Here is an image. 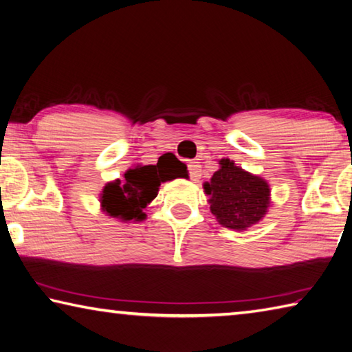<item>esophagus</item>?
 I'll return each mask as SVG.
<instances>
[{
	"instance_id": "obj_1",
	"label": "esophagus",
	"mask_w": 352,
	"mask_h": 352,
	"mask_svg": "<svg viewBox=\"0 0 352 352\" xmlns=\"http://www.w3.org/2000/svg\"><path fill=\"white\" fill-rule=\"evenodd\" d=\"M201 166L198 164V162H189V164H188V169H189V175H190V178H192V180L195 182L198 177H200V174H201Z\"/></svg>"
}]
</instances>
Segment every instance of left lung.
Wrapping results in <instances>:
<instances>
[{
    "instance_id": "obj_1",
    "label": "left lung",
    "mask_w": 352,
    "mask_h": 352,
    "mask_svg": "<svg viewBox=\"0 0 352 352\" xmlns=\"http://www.w3.org/2000/svg\"><path fill=\"white\" fill-rule=\"evenodd\" d=\"M203 188L217 221L234 231H246L257 225L271 203L267 182L243 170L229 158L220 160V169Z\"/></svg>"
}]
</instances>
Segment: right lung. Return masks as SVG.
Returning <instances> with one entry per match:
<instances>
[{
    "instance_id": "1",
    "label": "right lung",
    "mask_w": 352,
    "mask_h": 352,
    "mask_svg": "<svg viewBox=\"0 0 352 352\" xmlns=\"http://www.w3.org/2000/svg\"><path fill=\"white\" fill-rule=\"evenodd\" d=\"M172 169L174 172H168L164 164H137L127 169L121 180L118 178L104 186L100 197L101 209L121 221H143L144 209L158 195L160 184L188 175L186 166L177 158H172Z\"/></svg>"
}]
</instances>
